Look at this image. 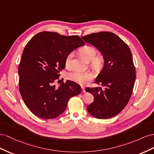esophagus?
I'll return each instance as SVG.
<instances>
[{"mask_svg": "<svg viewBox=\"0 0 154 154\" xmlns=\"http://www.w3.org/2000/svg\"><path fill=\"white\" fill-rule=\"evenodd\" d=\"M81 88H82V93H85V86H81Z\"/></svg>", "mask_w": 154, "mask_h": 154, "instance_id": "esophagus-1", "label": "esophagus"}]
</instances>
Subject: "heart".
I'll return each mask as SVG.
<instances>
[{
  "label": "heart",
  "instance_id": "heart-1",
  "mask_svg": "<svg viewBox=\"0 0 154 154\" xmlns=\"http://www.w3.org/2000/svg\"><path fill=\"white\" fill-rule=\"evenodd\" d=\"M79 53L83 57L86 61H90L93 59L92 65L94 68H97L101 66L103 62V58L101 56L96 57V51L93 47L90 45H85L79 50ZM73 58V53H71L67 55L65 60L66 66L69 67L72 63V60ZM68 77L69 80L74 81L77 83L81 85L85 84L86 82L92 79L93 77L92 73L86 71V72H82L79 70H75L68 74Z\"/></svg>",
  "mask_w": 154,
  "mask_h": 154
}]
</instances>
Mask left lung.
I'll list each match as a JSON object with an SVG mask.
<instances>
[{"instance_id": "obj_1", "label": "left lung", "mask_w": 154, "mask_h": 154, "mask_svg": "<svg viewBox=\"0 0 154 154\" xmlns=\"http://www.w3.org/2000/svg\"><path fill=\"white\" fill-rule=\"evenodd\" d=\"M81 38L94 46L103 58V67L94 83L102 87L86 88L94 99L86 107L88 112L98 119L115 116L130 99L136 75L132 54L128 45L116 34L109 32L93 33Z\"/></svg>"}]
</instances>
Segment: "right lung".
<instances>
[{"label": "right lung", "instance_id": "add662e5", "mask_svg": "<svg viewBox=\"0 0 154 154\" xmlns=\"http://www.w3.org/2000/svg\"><path fill=\"white\" fill-rule=\"evenodd\" d=\"M85 45L79 36L39 32L27 43L19 65V92L27 107L43 118H56L64 112L71 97L81 93V86L72 81H54L65 68L67 55Z\"/></svg>", "mask_w": 154, "mask_h": 154}]
</instances>
